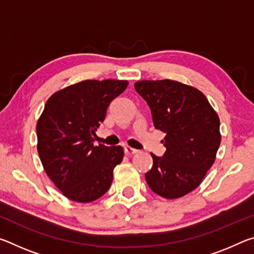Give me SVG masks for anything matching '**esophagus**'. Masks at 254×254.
I'll use <instances>...</instances> for the list:
<instances>
[{
    "mask_svg": "<svg viewBox=\"0 0 254 254\" xmlns=\"http://www.w3.org/2000/svg\"><path fill=\"white\" fill-rule=\"evenodd\" d=\"M124 151H126L127 156H133V154H135L137 151H139V150H136L134 148H131V147H128V145H127V147L124 148Z\"/></svg>",
    "mask_w": 254,
    "mask_h": 254,
    "instance_id": "1",
    "label": "esophagus"
}]
</instances>
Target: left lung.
Instances as JSON below:
<instances>
[{
	"instance_id": "obj_1",
	"label": "left lung",
	"mask_w": 254,
	"mask_h": 254,
	"mask_svg": "<svg viewBox=\"0 0 254 254\" xmlns=\"http://www.w3.org/2000/svg\"><path fill=\"white\" fill-rule=\"evenodd\" d=\"M135 91L151 110L153 126L166 133L163 157L151 153L148 186L167 199L194 190L203 182L221 143L220 119L203 93L176 80H140Z\"/></svg>"
}]
</instances>
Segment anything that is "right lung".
I'll list each match as a JSON object with an SVG mask.
<instances>
[{
    "label": "right lung",
    "mask_w": 254,
    "mask_h": 254,
    "mask_svg": "<svg viewBox=\"0 0 254 254\" xmlns=\"http://www.w3.org/2000/svg\"><path fill=\"white\" fill-rule=\"evenodd\" d=\"M127 80H83L53 94L37 123L38 153L64 196L91 203L109 190L124 157L121 145H94L96 128Z\"/></svg>",
    "instance_id": "obj_1"
}]
</instances>
